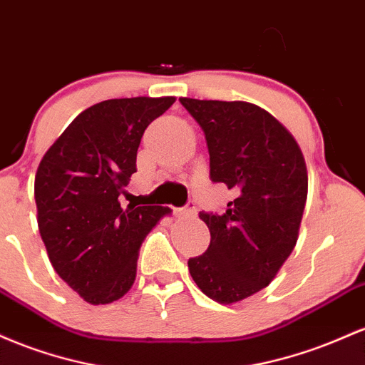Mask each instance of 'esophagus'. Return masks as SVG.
<instances>
[{"label": "esophagus", "instance_id": "obj_1", "mask_svg": "<svg viewBox=\"0 0 365 365\" xmlns=\"http://www.w3.org/2000/svg\"><path fill=\"white\" fill-rule=\"evenodd\" d=\"M175 217H193L196 214V207L193 202H190L186 205V207L182 208H178V210H174Z\"/></svg>", "mask_w": 365, "mask_h": 365}]
</instances>
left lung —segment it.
Returning a JSON list of instances; mask_svg holds the SVG:
<instances>
[{
  "instance_id": "8db88e82",
  "label": "left lung",
  "mask_w": 365,
  "mask_h": 365,
  "mask_svg": "<svg viewBox=\"0 0 365 365\" xmlns=\"http://www.w3.org/2000/svg\"><path fill=\"white\" fill-rule=\"evenodd\" d=\"M179 101L207 139L212 182H224L236 193L224 214L200 212L210 229V245L187 260V267L207 297L235 304L265 288L297 245L309 187L304 155L260 106Z\"/></svg>"
}]
</instances>
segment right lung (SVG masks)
<instances>
[{"mask_svg": "<svg viewBox=\"0 0 365 365\" xmlns=\"http://www.w3.org/2000/svg\"><path fill=\"white\" fill-rule=\"evenodd\" d=\"M175 98H120L84 110L41 160L38 226L56 274L88 304H112L136 279L139 248L170 208L120 207L143 133Z\"/></svg>", "mask_w": 365, "mask_h": 365, "instance_id": "obj_1", "label": "right lung"}]
</instances>
